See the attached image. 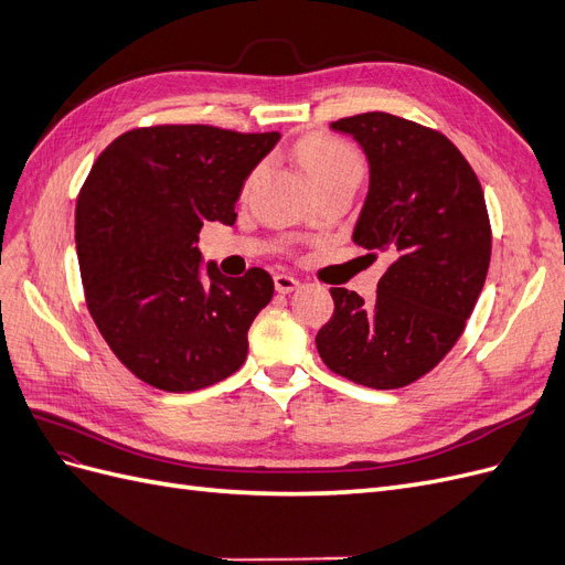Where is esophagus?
Returning a JSON list of instances; mask_svg holds the SVG:
<instances>
[{
    "label": "esophagus",
    "instance_id": "esophagus-1",
    "mask_svg": "<svg viewBox=\"0 0 565 565\" xmlns=\"http://www.w3.org/2000/svg\"><path fill=\"white\" fill-rule=\"evenodd\" d=\"M273 282H276V289L280 295H289L292 289L299 287V280L295 276H289V273H276V276H273Z\"/></svg>",
    "mask_w": 565,
    "mask_h": 565
}]
</instances>
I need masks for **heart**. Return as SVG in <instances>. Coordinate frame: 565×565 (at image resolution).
Masks as SVG:
<instances>
[{
	"mask_svg": "<svg viewBox=\"0 0 565 565\" xmlns=\"http://www.w3.org/2000/svg\"><path fill=\"white\" fill-rule=\"evenodd\" d=\"M299 160L306 169V174L316 183V188L332 181L363 179L361 152L344 139H337V136L330 134H316L311 139H306L299 146Z\"/></svg>",
	"mask_w": 565,
	"mask_h": 565,
	"instance_id": "1",
	"label": "heart"
}]
</instances>
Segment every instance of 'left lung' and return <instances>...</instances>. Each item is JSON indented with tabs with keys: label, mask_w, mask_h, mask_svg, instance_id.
Wrapping results in <instances>:
<instances>
[{
	"label": "left lung",
	"mask_w": 565,
	"mask_h": 565,
	"mask_svg": "<svg viewBox=\"0 0 565 565\" xmlns=\"http://www.w3.org/2000/svg\"><path fill=\"white\" fill-rule=\"evenodd\" d=\"M370 162V191L353 241L386 256L377 299L332 287L334 313L316 347L339 377L401 388L457 344L481 295L492 231L481 181L446 134L398 115L341 117Z\"/></svg>",
	"instance_id": "1"
}]
</instances>
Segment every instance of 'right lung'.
I'll list each match as a JSON object with an SVG mask.
<instances>
[{"mask_svg":"<svg viewBox=\"0 0 565 565\" xmlns=\"http://www.w3.org/2000/svg\"><path fill=\"white\" fill-rule=\"evenodd\" d=\"M278 131L152 125L100 152L77 195L75 243L84 299L100 337L134 377L169 393L212 386L247 358V332L273 297L249 268L200 280L204 221L235 224L243 183Z\"/></svg>","mask_w":565,"mask_h":565,"instance_id":"add662e5","label":"right lung"}]
</instances>
